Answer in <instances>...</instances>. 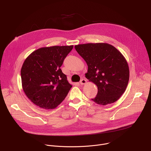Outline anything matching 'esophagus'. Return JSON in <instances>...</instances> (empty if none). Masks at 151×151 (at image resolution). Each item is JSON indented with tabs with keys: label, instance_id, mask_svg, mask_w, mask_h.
<instances>
[{
	"label": "esophagus",
	"instance_id": "34e87169",
	"mask_svg": "<svg viewBox=\"0 0 151 151\" xmlns=\"http://www.w3.org/2000/svg\"><path fill=\"white\" fill-rule=\"evenodd\" d=\"M86 83H87V81H86L85 79H82L80 81V83H81V85H84V84H85Z\"/></svg>",
	"mask_w": 151,
	"mask_h": 151
}]
</instances>
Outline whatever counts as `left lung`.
<instances>
[{"label":"left lung","mask_w":151,"mask_h":151,"mask_svg":"<svg viewBox=\"0 0 151 151\" xmlns=\"http://www.w3.org/2000/svg\"><path fill=\"white\" fill-rule=\"evenodd\" d=\"M88 65L85 76L98 88L95 103L106 105L117 101L125 92L129 81V67L123 55L107 43H89L75 46Z\"/></svg>","instance_id":"8db88e82"}]
</instances>
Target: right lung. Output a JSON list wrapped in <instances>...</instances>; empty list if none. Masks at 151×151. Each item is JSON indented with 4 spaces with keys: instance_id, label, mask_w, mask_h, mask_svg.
Instances as JSON below:
<instances>
[{
    "instance_id": "1",
    "label": "right lung",
    "mask_w": 151,
    "mask_h": 151,
    "mask_svg": "<svg viewBox=\"0 0 151 151\" xmlns=\"http://www.w3.org/2000/svg\"><path fill=\"white\" fill-rule=\"evenodd\" d=\"M73 46L42 47L31 53L21 69L23 90L36 106L52 109L67 96L72 85L60 67Z\"/></svg>"
}]
</instances>
